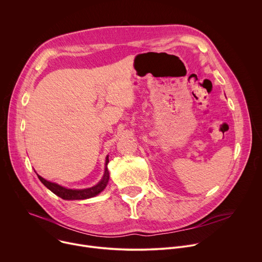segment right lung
<instances>
[{
	"label": "right lung",
	"mask_w": 262,
	"mask_h": 262,
	"mask_svg": "<svg viewBox=\"0 0 262 262\" xmlns=\"http://www.w3.org/2000/svg\"><path fill=\"white\" fill-rule=\"evenodd\" d=\"M107 163H108V156H106V158H105V169H104L103 177L96 185H94V186H92V188H89V189H83V190L66 189V188H64V186H61L58 183L46 180L38 174H37V176H38L39 180L47 186L50 191H52L55 195L59 196L60 198H62L64 200H84V199H88V198L98 195L100 192H102L105 189L108 178H110L108 171L106 168Z\"/></svg>",
	"instance_id": "1"
}]
</instances>
